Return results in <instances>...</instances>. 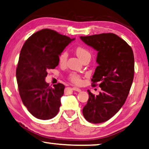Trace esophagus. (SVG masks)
Wrapping results in <instances>:
<instances>
[{
	"mask_svg": "<svg viewBox=\"0 0 149 149\" xmlns=\"http://www.w3.org/2000/svg\"><path fill=\"white\" fill-rule=\"evenodd\" d=\"M72 89H73V91H77V92H80V91H81V89L78 88V87H73Z\"/></svg>",
	"mask_w": 149,
	"mask_h": 149,
	"instance_id": "34e87169",
	"label": "esophagus"
}]
</instances>
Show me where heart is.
I'll list each match as a JSON object with an SVG mask.
<instances>
[{
	"label": "heart",
	"mask_w": 149,
	"mask_h": 149,
	"mask_svg": "<svg viewBox=\"0 0 149 149\" xmlns=\"http://www.w3.org/2000/svg\"><path fill=\"white\" fill-rule=\"evenodd\" d=\"M76 52L77 55H78V56L82 61L84 58H86V57H91V53L89 52V51L83 47H77L76 48ZM67 56H68V54H67V51H63L58 56V61L59 63H60V64L63 65L67 62ZM69 79L71 82L75 83V84H80L81 82L80 77L79 76L78 74H76V73H71V74L69 75Z\"/></svg>",
	"instance_id": "heart-1"
}]
</instances>
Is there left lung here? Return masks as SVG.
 Here are the masks:
<instances>
[{
  "instance_id": "obj_1",
  "label": "left lung",
  "mask_w": 149,
  "mask_h": 149,
  "mask_svg": "<svg viewBox=\"0 0 149 149\" xmlns=\"http://www.w3.org/2000/svg\"><path fill=\"white\" fill-rule=\"evenodd\" d=\"M82 41L98 52L91 81L102 88L100 95L88 90L89 98L82 110L92 123L106 122L118 112L125 102L134 76V52L127 43L114 33L80 37Z\"/></svg>"
}]
</instances>
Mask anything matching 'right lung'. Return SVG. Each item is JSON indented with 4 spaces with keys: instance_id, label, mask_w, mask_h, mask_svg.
<instances>
[{
    "instance_id": "obj_1",
    "label": "right lung",
    "mask_w": 149,
    "mask_h": 149,
    "mask_svg": "<svg viewBox=\"0 0 149 149\" xmlns=\"http://www.w3.org/2000/svg\"><path fill=\"white\" fill-rule=\"evenodd\" d=\"M75 39L45 29L25 41L16 69L19 93L24 105L35 117L41 120L54 118L61 106L65 86L58 83L49 86L45 78L47 70L58 65V56Z\"/></svg>"
}]
</instances>
